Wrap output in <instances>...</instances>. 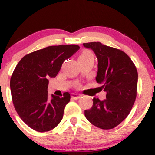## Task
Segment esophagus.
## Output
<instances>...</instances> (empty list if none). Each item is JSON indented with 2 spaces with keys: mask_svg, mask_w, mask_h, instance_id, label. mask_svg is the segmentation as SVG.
Wrapping results in <instances>:
<instances>
[{
  "mask_svg": "<svg viewBox=\"0 0 155 155\" xmlns=\"http://www.w3.org/2000/svg\"><path fill=\"white\" fill-rule=\"evenodd\" d=\"M72 98H73L74 100H78L79 99V98H81V95H79L77 94H72Z\"/></svg>",
  "mask_w": 155,
  "mask_h": 155,
  "instance_id": "esophagus-1",
  "label": "esophagus"
}]
</instances>
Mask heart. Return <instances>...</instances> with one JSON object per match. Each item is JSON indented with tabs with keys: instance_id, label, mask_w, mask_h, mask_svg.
Segmentation results:
<instances>
[{
	"instance_id": "b5f03b06",
	"label": "heart",
	"mask_w": 155,
	"mask_h": 155,
	"mask_svg": "<svg viewBox=\"0 0 155 155\" xmlns=\"http://www.w3.org/2000/svg\"><path fill=\"white\" fill-rule=\"evenodd\" d=\"M89 58H94L93 54L89 51H85L80 54V56H79V60H81V59Z\"/></svg>"
}]
</instances>
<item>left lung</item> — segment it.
Wrapping results in <instances>:
<instances>
[{
	"mask_svg": "<svg viewBox=\"0 0 155 155\" xmlns=\"http://www.w3.org/2000/svg\"><path fill=\"white\" fill-rule=\"evenodd\" d=\"M98 59L96 81L107 92L106 99L93 98V106L85 110V118L93 125L109 130L121 124L132 109L137 94L138 73L124 51L100 42L83 43Z\"/></svg>",
	"mask_w": 155,
	"mask_h": 155,
	"instance_id": "obj_1",
	"label": "left lung"
}]
</instances>
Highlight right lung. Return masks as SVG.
<instances>
[{
	"mask_svg": "<svg viewBox=\"0 0 155 155\" xmlns=\"http://www.w3.org/2000/svg\"><path fill=\"white\" fill-rule=\"evenodd\" d=\"M79 48L78 45L51 46L25 55L10 78L14 107L21 119L38 132L54 129L62 120L70 94L48 97L49 78H54L63 62Z\"/></svg>",
	"mask_w": 155,
	"mask_h": 155,
	"instance_id": "1",
	"label": "right lung"
}]
</instances>
